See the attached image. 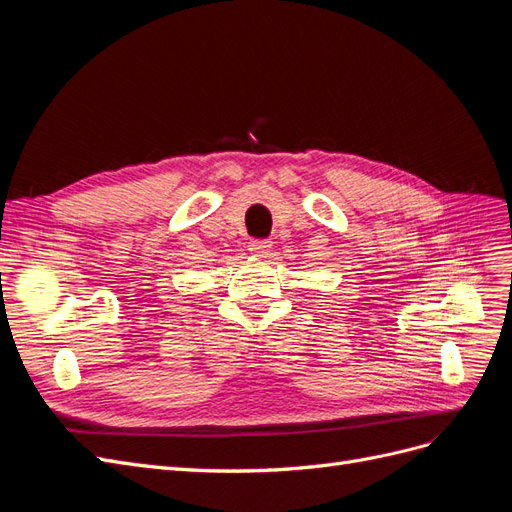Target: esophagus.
I'll return each mask as SVG.
<instances>
[{"mask_svg": "<svg viewBox=\"0 0 512 512\" xmlns=\"http://www.w3.org/2000/svg\"><path fill=\"white\" fill-rule=\"evenodd\" d=\"M250 252H252L254 256H260V258L269 256V252H271V241H252V243H250Z\"/></svg>", "mask_w": 512, "mask_h": 512, "instance_id": "obj_1", "label": "esophagus"}]
</instances>
